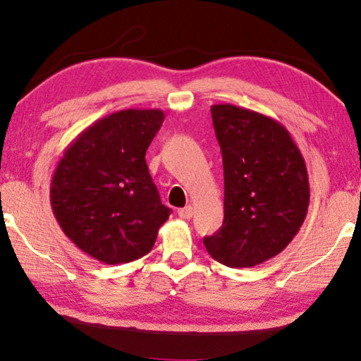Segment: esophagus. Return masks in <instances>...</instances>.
Listing matches in <instances>:
<instances>
[{
	"mask_svg": "<svg viewBox=\"0 0 361 361\" xmlns=\"http://www.w3.org/2000/svg\"><path fill=\"white\" fill-rule=\"evenodd\" d=\"M192 214H194L192 207H186V208H180L178 209V216L181 219H190V217H192Z\"/></svg>",
	"mask_w": 361,
	"mask_h": 361,
	"instance_id": "1",
	"label": "esophagus"
}]
</instances>
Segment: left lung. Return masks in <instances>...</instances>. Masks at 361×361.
Wrapping results in <instances>:
<instances>
[{"label":"left lung","instance_id":"left-lung-1","mask_svg":"<svg viewBox=\"0 0 361 361\" xmlns=\"http://www.w3.org/2000/svg\"><path fill=\"white\" fill-rule=\"evenodd\" d=\"M224 162V225L204 238L211 257L253 267L279 255L308 213L305 159L283 125L235 104H213Z\"/></svg>","mask_w":361,"mask_h":361}]
</instances>
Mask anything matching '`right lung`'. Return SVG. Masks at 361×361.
<instances>
[{
	"label": "right lung",
	"mask_w": 361,
	"mask_h": 361,
	"mask_svg": "<svg viewBox=\"0 0 361 361\" xmlns=\"http://www.w3.org/2000/svg\"><path fill=\"white\" fill-rule=\"evenodd\" d=\"M161 109L112 112L80 133L56 167L49 202L78 249L106 264L147 255L171 209L161 203L145 152Z\"/></svg>",
	"instance_id": "obj_1"
}]
</instances>
